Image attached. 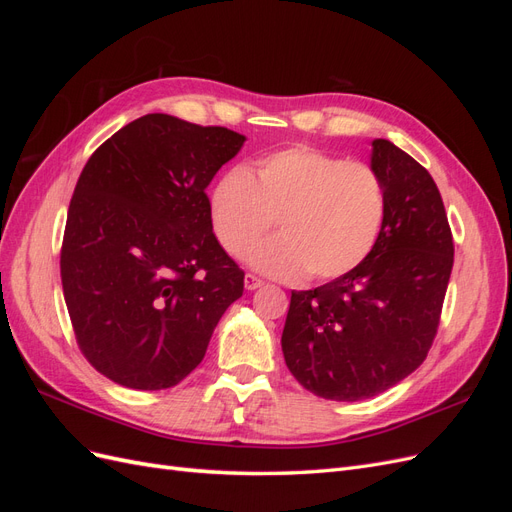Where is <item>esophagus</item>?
Returning <instances> with one entry per match:
<instances>
[{
  "mask_svg": "<svg viewBox=\"0 0 512 512\" xmlns=\"http://www.w3.org/2000/svg\"><path fill=\"white\" fill-rule=\"evenodd\" d=\"M262 284H265V282H262L260 277H256V275H252V273L245 275V288H247V290H256V288H260Z\"/></svg>",
  "mask_w": 512,
  "mask_h": 512,
  "instance_id": "34e87169",
  "label": "esophagus"
}]
</instances>
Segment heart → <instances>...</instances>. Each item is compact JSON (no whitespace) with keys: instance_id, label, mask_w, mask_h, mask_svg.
Returning a JSON list of instances; mask_svg holds the SVG:
<instances>
[{"instance_id":"obj_1","label":"heart","mask_w":512,"mask_h":512,"mask_svg":"<svg viewBox=\"0 0 512 512\" xmlns=\"http://www.w3.org/2000/svg\"><path fill=\"white\" fill-rule=\"evenodd\" d=\"M275 217L281 237L255 248ZM384 218L386 190L374 168L309 145L267 153L252 170L230 168L209 194L224 250L245 256L253 246L252 265L280 280L350 273L376 247Z\"/></svg>"}]
</instances>
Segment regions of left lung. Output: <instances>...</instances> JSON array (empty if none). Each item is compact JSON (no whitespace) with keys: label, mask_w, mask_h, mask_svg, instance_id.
I'll return each instance as SVG.
<instances>
[{"label":"left lung","mask_w":512,"mask_h":512,"mask_svg":"<svg viewBox=\"0 0 512 512\" xmlns=\"http://www.w3.org/2000/svg\"><path fill=\"white\" fill-rule=\"evenodd\" d=\"M386 218L371 254L314 290H292L282 333L290 374L333 401L374 397L410 376L436 337L453 235L436 181L391 141L371 143Z\"/></svg>","instance_id":"1"}]
</instances>
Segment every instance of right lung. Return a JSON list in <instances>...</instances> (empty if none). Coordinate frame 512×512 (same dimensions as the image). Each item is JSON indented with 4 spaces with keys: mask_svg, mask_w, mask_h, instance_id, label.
<instances>
[{
    "mask_svg": "<svg viewBox=\"0 0 512 512\" xmlns=\"http://www.w3.org/2000/svg\"><path fill=\"white\" fill-rule=\"evenodd\" d=\"M245 136L151 113L115 132L76 181L61 286L76 344L102 376L138 391L179 384L243 294L213 235L207 185Z\"/></svg>",
    "mask_w": 512,
    "mask_h": 512,
    "instance_id": "obj_1",
    "label": "right lung"
}]
</instances>
